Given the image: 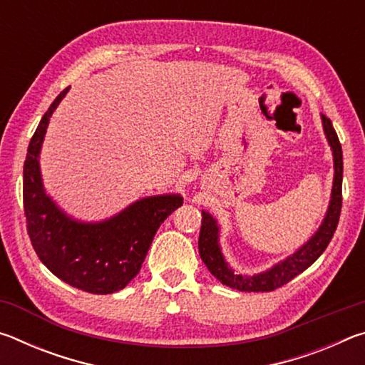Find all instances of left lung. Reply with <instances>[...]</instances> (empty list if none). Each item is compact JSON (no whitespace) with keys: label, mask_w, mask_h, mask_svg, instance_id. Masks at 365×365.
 I'll return each instance as SVG.
<instances>
[{"label":"left lung","mask_w":365,"mask_h":365,"mask_svg":"<svg viewBox=\"0 0 365 365\" xmlns=\"http://www.w3.org/2000/svg\"><path fill=\"white\" fill-rule=\"evenodd\" d=\"M324 120V130L329 143L333 150V160H335V178H333V190H331V201L329 206V212H327L324 224L320 225L317 233L309 240V242L302 246L299 251H296L292 257L287 261L275 265L264 274H259L255 277H243L235 275L232 269H228L225 264L222 252L219 250L217 243V233L219 228L215 225V220L207 212L202 211V220H201V232L200 240H197V248H200V256L202 262L206 264L209 272L217 279L220 283L230 287L233 289H240V292H274V289L280 288L293 280L296 275L304 272L309 265H312L317 261L319 256L325 251L327 246L331 242L333 233H335L339 220V214H341V182H343V151L341 143H339L338 135L335 128L331 125V120L322 114Z\"/></svg>","instance_id":"8db88e82"}]
</instances>
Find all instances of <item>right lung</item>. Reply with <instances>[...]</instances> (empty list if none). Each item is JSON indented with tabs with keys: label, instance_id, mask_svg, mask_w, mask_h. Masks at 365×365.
<instances>
[{
	"label": "right lung",
	"instance_id": "add662e5",
	"mask_svg": "<svg viewBox=\"0 0 365 365\" xmlns=\"http://www.w3.org/2000/svg\"><path fill=\"white\" fill-rule=\"evenodd\" d=\"M69 88L51 103L30 140L22 191L27 233L40 261L58 279L83 292L109 294L138 274L159 225L183 200L175 195L145 197L103 224L66 217L43 191L38 154L49 117Z\"/></svg>",
	"mask_w": 365,
	"mask_h": 365
}]
</instances>
